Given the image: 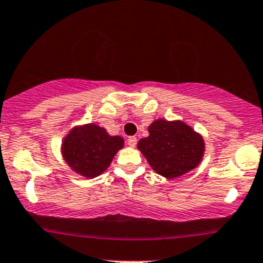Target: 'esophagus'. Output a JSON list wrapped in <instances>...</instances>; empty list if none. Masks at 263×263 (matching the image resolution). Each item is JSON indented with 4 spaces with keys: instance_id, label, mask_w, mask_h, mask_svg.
<instances>
[{
    "instance_id": "obj_1",
    "label": "esophagus",
    "mask_w": 263,
    "mask_h": 263,
    "mask_svg": "<svg viewBox=\"0 0 263 263\" xmlns=\"http://www.w3.org/2000/svg\"><path fill=\"white\" fill-rule=\"evenodd\" d=\"M138 143V139L135 137H129L128 138V145L130 147H134L135 145H137Z\"/></svg>"
}]
</instances>
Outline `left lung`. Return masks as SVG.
<instances>
[{
    "label": "left lung",
    "instance_id": "1",
    "mask_svg": "<svg viewBox=\"0 0 263 263\" xmlns=\"http://www.w3.org/2000/svg\"><path fill=\"white\" fill-rule=\"evenodd\" d=\"M149 137L138 143V149L159 175L175 179L201 163L205 141L199 133L181 120L156 119L147 128Z\"/></svg>",
    "mask_w": 263,
    "mask_h": 263
}]
</instances>
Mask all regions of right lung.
<instances>
[{"label":"right lung","instance_id":"obj_1","mask_svg":"<svg viewBox=\"0 0 263 263\" xmlns=\"http://www.w3.org/2000/svg\"><path fill=\"white\" fill-rule=\"evenodd\" d=\"M124 146L119 135L108 134L94 123L74 126L62 141V155L73 171L87 179L104 173L116 154Z\"/></svg>","mask_w":263,"mask_h":263}]
</instances>
